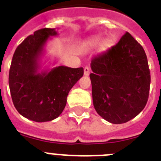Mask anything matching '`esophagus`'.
I'll return each mask as SVG.
<instances>
[{
    "label": "esophagus",
    "mask_w": 161,
    "mask_h": 161,
    "mask_svg": "<svg viewBox=\"0 0 161 161\" xmlns=\"http://www.w3.org/2000/svg\"><path fill=\"white\" fill-rule=\"evenodd\" d=\"M89 74H90V69H89L88 67H85V69H84V75L88 76H89Z\"/></svg>",
    "instance_id": "1"
}]
</instances>
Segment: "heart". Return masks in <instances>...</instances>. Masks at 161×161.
I'll use <instances>...</instances> for the list:
<instances>
[{
	"label": "heart",
	"mask_w": 161,
	"mask_h": 161,
	"mask_svg": "<svg viewBox=\"0 0 161 161\" xmlns=\"http://www.w3.org/2000/svg\"><path fill=\"white\" fill-rule=\"evenodd\" d=\"M101 42V39L99 37H92L88 39V41H86L85 43L83 44V48H87V49H89V48H96L97 46H98V45ZM110 45V42L108 40H105L101 43V47L102 49H105L108 47Z\"/></svg>",
	"instance_id": "1"
}]
</instances>
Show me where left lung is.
I'll return each instance as SVG.
<instances>
[{
    "mask_svg": "<svg viewBox=\"0 0 161 161\" xmlns=\"http://www.w3.org/2000/svg\"><path fill=\"white\" fill-rule=\"evenodd\" d=\"M89 75L96 111L112 124L132 120L144 108L150 71L143 47L126 32L117 44L91 60Z\"/></svg>",
    "mask_w": 161,
    "mask_h": 161,
    "instance_id": "1",
    "label": "left lung"
}]
</instances>
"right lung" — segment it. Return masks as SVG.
<instances>
[{
  "label": "right lung",
  "mask_w": 161,
  "mask_h": 161,
  "mask_svg": "<svg viewBox=\"0 0 161 161\" xmlns=\"http://www.w3.org/2000/svg\"><path fill=\"white\" fill-rule=\"evenodd\" d=\"M55 29L34 32L19 45L13 54L8 75L12 100L24 117L36 122L58 117L67 103L70 89L84 75L83 68L57 66L41 70V57Z\"/></svg>",
  "instance_id": "right-lung-1"
}]
</instances>
